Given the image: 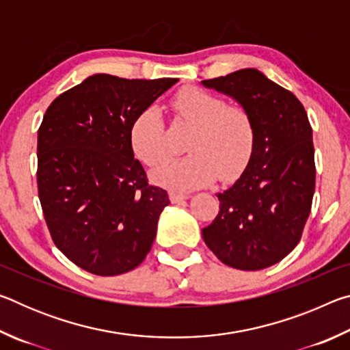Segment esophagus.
Here are the masks:
<instances>
[{
    "mask_svg": "<svg viewBox=\"0 0 350 350\" xmlns=\"http://www.w3.org/2000/svg\"><path fill=\"white\" fill-rule=\"evenodd\" d=\"M188 199V194L185 193H177V191H170V200L173 204H179L182 200Z\"/></svg>",
    "mask_w": 350,
    "mask_h": 350,
    "instance_id": "obj_1",
    "label": "esophagus"
}]
</instances>
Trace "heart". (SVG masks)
<instances>
[{"mask_svg": "<svg viewBox=\"0 0 350 350\" xmlns=\"http://www.w3.org/2000/svg\"><path fill=\"white\" fill-rule=\"evenodd\" d=\"M177 118L194 126L187 144V157L165 165L154 180L174 189L196 188L215 179L232 182L244 173L256 145L252 112L242 105H228L222 97L200 88L187 86L173 97ZM134 156L146 167H159L170 157L161 112L145 108L129 128Z\"/></svg>", "mask_w": 350, "mask_h": 350, "instance_id": "obj_1", "label": "heart"}]
</instances>
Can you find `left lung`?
I'll use <instances>...</instances> for the list:
<instances>
[{
  "instance_id": "8db88e82",
  "label": "left lung",
  "mask_w": 350,
  "mask_h": 350,
  "mask_svg": "<svg viewBox=\"0 0 350 350\" xmlns=\"http://www.w3.org/2000/svg\"><path fill=\"white\" fill-rule=\"evenodd\" d=\"M252 112L256 145L219 213L202 228L206 247L228 267L260 270L298 245L315 193V148L303 103L256 69L204 80Z\"/></svg>"
}]
</instances>
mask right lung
<instances>
[{"instance_id":"1","label":"right lung","mask_w":350,"mask_h":350,"mask_svg":"<svg viewBox=\"0 0 350 350\" xmlns=\"http://www.w3.org/2000/svg\"><path fill=\"white\" fill-rule=\"evenodd\" d=\"M177 81L97 74L46 111L37 144L41 210L58 250L90 273H126L151 250L170 199L148 183L129 128Z\"/></svg>"}]
</instances>
